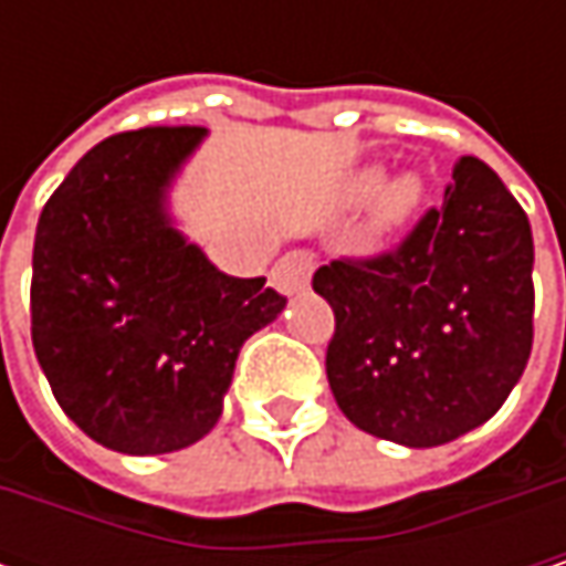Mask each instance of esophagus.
<instances>
[{
    "label": "esophagus",
    "mask_w": 566,
    "mask_h": 566,
    "mask_svg": "<svg viewBox=\"0 0 566 566\" xmlns=\"http://www.w3.org/2000/svg\"><path fill=\"white\" fill-rule=\"evenodd\" d=\"M311 275H314V255L297 249V252H287L279 259V265L272 269V284L291 297L311 284Z\"/></svg>",
    "instance_id": "1"
}]
</instances>
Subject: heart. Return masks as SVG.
Returning <instances> with one entry per match:
<instances>
[{"instance_id":"heart-1","label":"heart","mask_w":566,"mask_h":566,"mask_svg":"<svg viewBox=\"0 0 566 566\" xmlns=\"http://www.w3.org/2000/svg\"><path fill=\"white\" fill-rule=\"evenodd\" d=\"M374 182H377V170H364L350 182V192L364 196V192L374 189ZM419 196H422V186H419V179L412 172H399L394 179L380 182L374 189V199H370V232L374 235H390L396 229H402L406 219L416 212Z\"/></svg>"}]
</instances>
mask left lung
Instances as JSON below:
<instances>
[{"label":"left lung","instance_id":"left-lung-1","mask_svg":"<svg viewBox=\"0 0 566 566\" xmlns=\"http://www.w3.org/2000/svg\"><path fill=\"white\" fill-rule=\"evenodd\" d=\"M534 239L499 172L462 157L442 206L370 262H331L314 291L334 307L327 384L364 432L406 449L489 422L531 357Z\"/></svg>","mask_w":566,"mask_h":566}]
</instances>
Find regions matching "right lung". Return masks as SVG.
I'll list each match as a JSON object with an SVG mask.
<instances>
[{"mask_svg":"<svg viewBox=\"0 0 566 566\" xmlns=\"http://www.w3.org/2000/svg\"><path fill=\"white\" fill-rule=\"evenodd\" d=\"M206 127H144L87 150L45 202L32 344L67 419L104 449L164 455L222 416L242 344L284 311L182 235L170 189Z\"/></svg>","mask_w":566,"mask_h":566,"instance_id":"obj_1","label":"right lung"}]
</instances>
